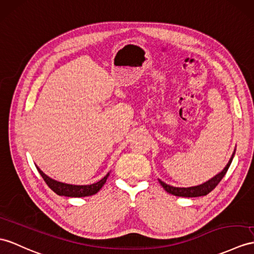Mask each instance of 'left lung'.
Segmentation results:
<instances>
[{"label": "left lung", "instance_id": "left-lung-1", "mask_svg": "<svg viewBox=\"0 0 254 254\" xmlns=\"http://www.w3.org/2000/svg\"><path fill=\"white\" fill-rule=\"evenodd\" d=\"M235 152L233 153V155L230 159V162L226 165L225 168L222 170L220 174H218L216 176H214L212 179H210L209 181L202 183L200 185H197V187H190V188H175L171 187V185L166 184L165 182H163L162 180H158L160 185L165 189L166 191H168L169 194H172L175 196H179V197H198V196H205L207 194H209L216 185L220 183V181L223 179V177L226 175V172L230 168V166L232 164V160L234 158Z\"/></svg>", "mask_w": 254, "mask_h": 254}]
</instances>
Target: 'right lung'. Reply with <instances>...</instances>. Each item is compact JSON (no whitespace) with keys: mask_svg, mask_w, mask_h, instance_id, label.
<instances>
[{"mask_svg":"<svg viewBox=\"0 0 254 254\" xmlns=\"http://www.w3.org/2000/svg\"><path fill=\"white\" fill-rule=\"evenodd\" d=\"M36 169H38V171L40 172L42 178L44 179V181L46 182L49 189H52L57 195L66 196V197H85V196H91L98 193V191L100 190L101 188L104 185V183L107 182V179L110 175L108 174L106 177L102 178L100 181L90 185H72V184L58 182L54 180V179L49 178L39 168L38 166H36Z\"/></svg>","mask_w":254,"mask_h":254,"instance_id":"right-lung-1","label":"right lung"}]
</instances>
